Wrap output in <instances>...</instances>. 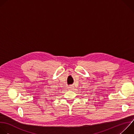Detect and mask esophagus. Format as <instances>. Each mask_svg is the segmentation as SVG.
Instances as JSON below:
<instances>
[{
	"label": "esophagus",
	"mask_w": 134,
	"mask_h": 134,
	"mask_svg": "<svg viewBox=\"0 0 134 134\" xmlns=\"http://www.w3.org/2000/svg\"><path fill=\"white\" fill-rule=\"evenodd\" d=\"M74 88V86H72V85H70L69 86V87H68V89L69 90H72V89H73Z\"/></svg>",
	"instance_id": "34e87169"
}]
</instances>
